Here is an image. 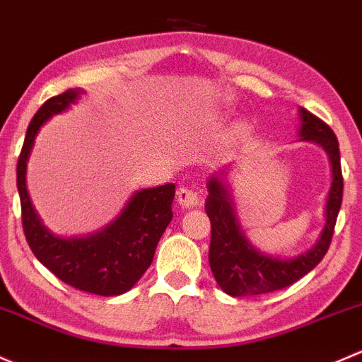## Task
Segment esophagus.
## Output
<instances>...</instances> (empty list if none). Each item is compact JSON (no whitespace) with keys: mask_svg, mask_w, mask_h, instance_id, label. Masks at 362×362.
Returning a JSON list of instances; mask_svg holds the SVG:
<instances>
[{"mask_svg":"<svg viewBox=\"0 0 362 362\" xmlns=\"http://www.w3.org/2000/svg\"><path fill=\"white\" fill-rule=\"evenodd\" d=\"M177 202H180L182 207H197L200 204V195L195 189L181 186V188L177 189Z\"/></svg>","mask_w":362,"mask_h":362,"instance_id":"1","label":"esophagus"}]
</instances>
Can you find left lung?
Returning a JSON list of instances; mask_svg holds the SVG:
<instances>
[{
  "label": "left lung",
  "mask_w": 362,
  "mask_h": 362,
  "mask_svg": "<svg viewBox=\"0 0 362 362\" xmlns=\"http://www.w3.org/2000/svg\"><path fill=\"white\" fill-rule=\"evenodd\" d=\"M300 117L301 139L320 144L331 162L333 182L327 193L326 225L314 247L305 255L291 259L262 255L245 240L233 214L232 200L226 192V186L216 176L211 177L207 182L209 195L206 199V212L211 219L209 264L219 288L230 296H251V294H264L288 288L314 270L329 249L341 199H344L340 148H338L337 136L326 122L305 107H300Z\"/></svg>",
  "instance_id": "obj_1"
}]
</instances>
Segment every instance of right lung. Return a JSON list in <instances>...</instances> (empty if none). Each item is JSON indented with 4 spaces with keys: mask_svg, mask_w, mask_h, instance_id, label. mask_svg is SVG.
Returning a JSON list of instances; mask_svg holds the SVG:
<instances>
[{
    "mask_svg": "<svg viewBox=\"0 0 362 362\" xmlns=\"http://www.w3.org/2000/svg\"><path fill=\"white\" fill-rule=\"evenodd\" d=\"M81 90H66L50 98L36 111L25 132L17 162L22 228L25 240L55 277L80 291L118 296L129 291L153 262L160 237L173 219V182L137 192L122 214L94 235L81 238L54 237L40 223L25 189V165L40 127L76 100Z\"/></svg>",
    "mask_w": 362,
    "mask_h": 362,
    "instance_id": "obj_1",
    "label": "right lung"
}]
</instances>
